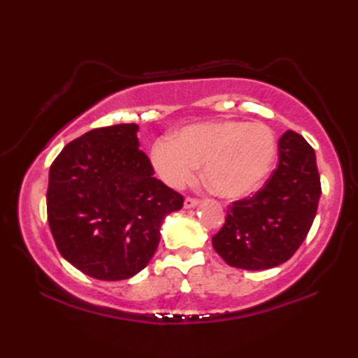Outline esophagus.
Returning <instances> with one entry per match:
<instances>
[{"label": "esophagus", "mask_w": 358, "mask_h": 358, "mask_svg": "<svg viewBox=\"0 0 358 358\" xmlns=\"http://www.w3.org/2000/svg\"><path fill=\"white\" fill-rule=\"evenodd\" d=\"M183 205H185V208H194V207H197V205H199V201H197V199H194V197H186Z\"/></svg>", "instance_id": "esophagus-1"}]
</instances>
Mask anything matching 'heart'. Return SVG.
I'll use <instances>...</instances> for the list:
<instances>
[{"mask_svg":"<svg viewBox=\"0 0 358 358\" xmlns=\"http://www.w3.org/2000/svg\"><path fill=\"white\" fill-rule=\"evenodd\" d=\"M276 153L273 132L238 120L186 126L151 147V164L167 186L180 189L203 164V180L222 199L248 196L262 183Z\"/></svg>","mask_w":358,"mask_h":358,"instance_id":"1","label":"heart"}]
</instances>
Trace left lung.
<instances>
[{
    "mask_svg": "<svg viewBox=\"0 0 358 358\" xmlns=\"http://www.w3.org/2000/svg\"><path fill=\"white\" fill-rule=\"evenodd\" d=\"M278 166L252 197L229 205L213 238L215 251L235 268L266 270L294 256L313 226L320 177L311 145L294 131L278 142Z\"/></svg>",
    "mask_w": 358,
    "mask_h": 358,
    "instance_id": "8db88e82",
    "label": "left lung"
}]
</instances>
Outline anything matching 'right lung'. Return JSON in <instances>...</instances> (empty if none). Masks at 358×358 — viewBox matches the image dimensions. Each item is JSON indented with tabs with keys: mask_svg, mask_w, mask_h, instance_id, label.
<instances>
[{
	"mask_svg": "<svg viewBox=\"0 0 358 358\" xmlns=\"http://www.w3.org/2000/svg\"><path fill=\"white\" fill-rule=\"evenodd\" d=\"M138 126L88 131L50 166L47 220L62 256L102 281L137 275L153 257L164 217L183 196L153 177Z\"/></svg>",
	"mask_w": 358,
	"mask_h": 358,
	"instance_id": "obj_1",
	"label": "right lung"
}]
</instances>
